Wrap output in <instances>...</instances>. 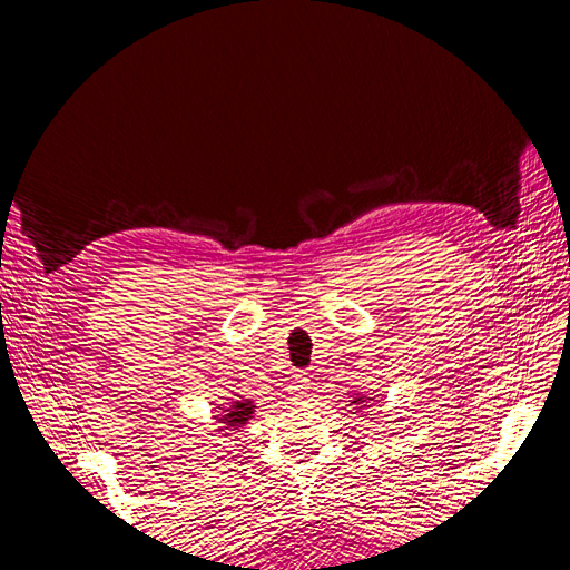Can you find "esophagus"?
<instances>
[{"instance_id":"34e87169","label":"esophagus","mask_w":570,"mask_h":570,"mask_svg":"<svg viewBox=\"0 0 570 570\" xmlns=\"http://www.w3.org/2000/svg\"><path fill=\"white\" fill-rule=\"evenodd\" d=\"M295 390H299V396H306V392H308V377L304 371L295 373Z\"/></svg>"}]
</instances>
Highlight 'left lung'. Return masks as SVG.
I'll list each match as a JSON object with an SVG mask.
<instances>
[{"label": "left lung", "mask_w": 570, "mask_h": 570, "mask_svg": "<svg viewBox=\"0 0 570 570\" xmlns=\"http://www.w3.org/2000/svg\"><path fill=\"white\" fill-rule=\"evenodd\" d=\"M361 400H364V396H361ZM361 400H354V402H352V404H356V402H361Z\"/></svg>", "instance_id": "8db88e82"}]
</instances>
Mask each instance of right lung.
<instances>
[{
  "label": "right lung",
  "mask_w": 570,
  "mask_h": 570,
  "mask_svg": "<svg viewBox=\"0 0 570 570\" xmlns=\"http://www.w3.org/2000/svg\"><path fill=\"white\" fill-rule=\"evenodd\" d=\"M254 413V404L249 400H237L226 409V416H216L220 423H226L228 428H243Z\"/></svg>",
  "instance_id": "add662e5"
}]
</instances>
